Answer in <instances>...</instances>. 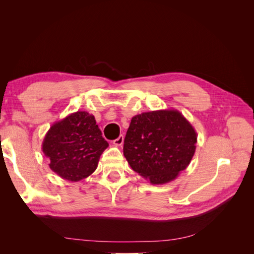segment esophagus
Masks as SVG:
<instances>
[{"instance_id": "obj_1", "label": "esophagus", "mask_w": 254, "mask_h": 254, "mask_svg": "<svg viewBox=\"0 0 254 254\" xmlns=\"http://www.w3.org/2000/svg\"><path fill=\"white\" fill-rule=\"evenodd\" d=\"M112 143H113L114 146H122L123 143H124V136L120 135V136L118 137V139H115Z\"/></svg>"}]
</instances>
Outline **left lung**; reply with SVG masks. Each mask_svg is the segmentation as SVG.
Here are the masks:
<instances>
[{"mask_svg": "<svg viewBox=\"0 0 254 254\" xmlns=\"http://www.w3.org/2000/svg\"><path fill=\"white\" fill-rule=\"evenodd\" d=\"M197 133L176 109L143 112L131 119L124 140L130 167L151 184L175 180L189 166Z\"/></svg>", "mask_w": 254, "mask_h": 254, "instance_id": "1", "label": "left lung"}]
</instances>
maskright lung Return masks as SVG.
<instances>
[{
    "label": "right lung",
    "instance_id": "add662e5",
    "mask_svg": "<svg viewBox=\"0 0 254 254\" xmlns=\"http://www.w3.org/2000/svg\"><path fill=\"white\" fill-rule=\"evenodd\" d=\"M109 144L102 136L94 115L77 111L55 122L42 142L50 168L59 177L77 182L93 174Z\"/></svg>",
    "mask_w": 254,
    "mask_h": 254
}]
</instances>
